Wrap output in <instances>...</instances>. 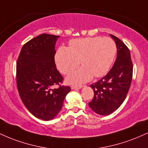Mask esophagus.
Wrapping results in <instances>:
<instances>
[{
  "instance_id": "34e87169",
  "label": "esophagus",
  "mask_w": 148,
  "mask_h": 148,
  "mask_svg": "<svg viewBox=\"0 0 148 148\" xmlns=\"http://www.w3.org/2000/svg\"><path fill=\"white\" fill-rule=\"evenodd\" d=\"M83 86H72V89L73 90H75V89H81V88H82Z\"/></svg>"
}]
</instances>
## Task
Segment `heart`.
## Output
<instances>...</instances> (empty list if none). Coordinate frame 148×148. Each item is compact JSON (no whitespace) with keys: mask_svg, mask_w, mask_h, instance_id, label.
<instances>
[{"mask_svg":"<svg viewBox=\"0 0 148 148\" xmlns=\"http://www.w3.org/2000/svg\"><path fill=\"white\" fill-rule=\"evenodd\" d=\"M116 54V45L108 37H86L73 40L69 48L61 47L56 54V63L62 74L83 67L66 78L69 84L79 85L90 81L93 76L101 77L109 70Z\"/></svg>","mask_w":148,"mask_h":148,"instance_id":"obj_1","label":"heart"}]
</instances>
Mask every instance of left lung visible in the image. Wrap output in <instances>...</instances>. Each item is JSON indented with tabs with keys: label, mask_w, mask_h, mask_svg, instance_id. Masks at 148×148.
I'll return each mask as SVG.
<instances>
[{
	"label": "left lung",
	"mask_w": 148,
	"mask_h": 148,
	"mask_svg": "<svg viewBox=\"0 0 148 148\" xmlns=\"http://www.w3.org/2000/svg\"><path fill=\"white\" fill-rule=\"evenodd\" d=\"M117 47V58L111 70L97 82L90 85L94 97L89 106L95 113L107 115L116 111L130 90L133 64L129 49L120 39L110 34Z\"/></svg>",
	"instance_id": "1"
}]
</instances>
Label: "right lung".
Wrapping results in <instances>:
<instances>
[{"label":"right lung","mask_w":148,"mask_h":148,"mask_svg":"<svg viewBox=\"0 0 148 148\" xmlns=\"http://www.w3.org/2000/svg\"><path fill=\"white\" fill-rule=\"evenodd\" d=\"M60 36L42 34L22 47L16 62V85L27 109L41 120H53L60 113L69 86H60L63 77L54 60ZM58 84L59 87L52 88Z\"/></svg>","instance_id":"obj_1"}]
</instances>
